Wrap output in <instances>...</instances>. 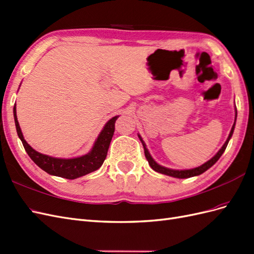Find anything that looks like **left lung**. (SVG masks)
Instances as JSON below:
<instances>
[{"label":"left lung","instance_id":"8db88e82","mask_svg":"<svg viewBox=\"0 0 254 254\" xmlns=\"http://www.w3.org/2000/svg\"><path fill=\"white\" fill-rule=\"evenodd\" d=\"M235 121H236V115H235ZM234 127H235V122H234V124H233V126H232L231 131H230V134H229V136H228L227 141L225 142L224 145H222V147L219 149V151H218V152L216 153V155H215L211 160H209V161H207V162H205L204 164H202V165H200V166L195 167V168H191V170H184V171L171 170V168H167V167L159 165V164L156 162V161L152 159V157L150 156V153H149L148 149L146 148V145H145L144 141L142 140V137L140 136V134H137V135H139V139H140V141H141L142 144H143L145 157H146V159H147L148 163H149L150 167L152 168L153 171H156V172H158V173H160V174H164V175H167V176L175 177V178L184 179V178H190V177H194V176L201 175L202 173H204L205 171L209 170V168H210L211 166H213L215 163L217 162V160L221 157V155H222V153H224V151H225L226 148H227V145H228V143H229V140L231 139V136H232V134H233Z\"/></svg>","mask_w":254,"mask_h":254}]
</instances>
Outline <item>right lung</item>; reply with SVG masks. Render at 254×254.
<instances>
[{"label":"right lung","mask_w":254,"mask_h":254,"mask_svg":"<svg viewBox=\"0 0 254 254\" xmlns=\"http://www.w3.org/2000/svg\"><path fill=\"white\" fill-rule=\"evenodd\" d=\"M13 118L14 123H16L18 135L30 159H32L41 170L47 172L48 174L61 177V178L73 180L78 178V177L94 172L103 165L114 133L115 121L118 120L119 115L112 118L106 123L104 129L102 130V132L99 133L97 140L94 143L93 148H92V150L89 153L73 159L53 158L47 155H42V153L33 149L24 140V136L22 134L19 122L17 119L16 105L13 107Z\"/></svg>","instance_id":"1"}]
</instances>
